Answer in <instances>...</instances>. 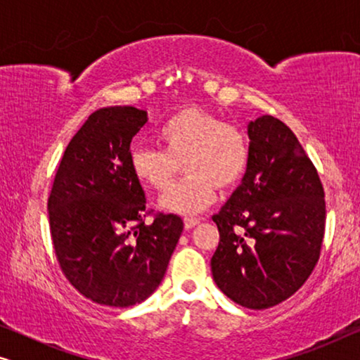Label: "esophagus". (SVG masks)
Returning <instances> with one entry per match:
<instances>
[{"instance_id":"1","label":"esophagus","mask_w":360,"mask_h":360,"mask_svg":"<svg viewBox=\"0 0 360 360\" xmlns=\"http://www.w3.org/2000/svg\"><path fill=\"white\" fill-rule=\"evenodd\" d=\"M184 224H185V229H193L195 226L200 224V219H195V218H185L184 219Z\"/></svg>"}]
</instances>
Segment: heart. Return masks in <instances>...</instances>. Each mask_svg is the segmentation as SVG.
Listing matches in <instances>:
<instances>
[{
  "label": "heart",
  "instance_id": "obj_1",
  "mask_svg": "<svg viewBox=\"0 0 360 360\" xmlns=\"http://www.w3.org/2000/svg\"><path fill=\"white\" fill-rule=\"evenodd\" d=\"M165 152L137 146L129 164L137 179L160 193L170 190L184 167L186 180L162 198V206L180 214H196L214 201L216 190L238 185L249 159L248 137L213 112L188 106L160 129Z\"/></svg>",
  "mask_w": 360,
  "mask_h": 360
}]
</instances>
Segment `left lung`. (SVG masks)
<instances>
[{"label":"left lung","mask_w":360,"mask_h":360,"mask_svg":"<svg viewBox=\"0 0 360 360\" xmlns=\"http://www.w3.org/2000/svg\"><path fill=\"white\" fill-rule=\"evenodd\" d=\"M248 170L213 221L216 285L234 303L264 309L282 303L311 275L326 223L316 167L297 136L274 116L250 121Z\"/></svg>","instance_id":"1"}]
</instances>
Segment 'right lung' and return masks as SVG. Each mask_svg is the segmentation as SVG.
Returning <instances> with one entry per match:
<instances>
[{"label":"right lung","mask_w":360,"mask_h":360,"mask_svg":"<svg viewBox=\"0 0 360 360\" xmlns=\"http://www.w3.org/2000/svg\"><path fill=\"white\" fill-rule=\"evenodd\" d=\"M147 122L134 106L88 116L58 164L47 201L58 265L91 302L126 308L144 302L164 278L184 221L155 213L129 164L131 141Z\"/></svg>","instance_id":"1"}]
</instances>
